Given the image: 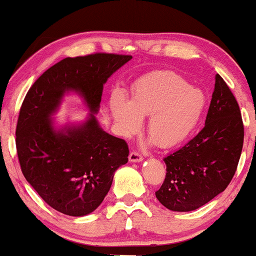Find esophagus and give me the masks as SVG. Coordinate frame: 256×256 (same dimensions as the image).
Returning <instances> with one entry per match:
<instances>
[{"label":"esophagus","mask_w":256,"mask_h":256,"mask_svg":"<svg viewBox=\"0 0 256 256\" xmlns=\"http://www.w3.org/2000/svg\"><path fill=\"white\" fill-rule=\"evenodd\" d=\"M129 160H130V162H134V163H138V162H142L143 157L141 154L132 152H130V155H129Z\"/></svg>","instance_id":"34e87169"}]
</instances>
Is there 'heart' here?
Returning <instances> with one entry per match:
<instances>
[{
    "label": "heart",
    "mask_w": 256,
    "mask_h": 256,
    "mask_svg": "<svg viewBox=\"0 0 256 256\" xmlns=\"http://www.w3.org/2000/svg\"><path fill=\"white\" fill-rule=\"evenodd\" d=\"M206 106L205 93L172 72L140 80L132 87L129 100L121 92H115L110 101L112 116L122 135L136 134L141 118L149 116L146 132L162 148L184 142L198 127Z\"/></svg>",
    "instance_id": "heart-1"
}]
</instances>
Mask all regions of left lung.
Returning a JSON list of instances; mask_svg holds the SVG:
<instances>
[{
  "instance_id": "obj_1",
  "label": "left lung",
  "mask_w": 256,
  "mask_h": 256,
  "mask_svg": "<svg viewBox=\"0 0 256 256\" xmlns=\"http://www.w3.org/2000/svg\"><path fill=\"white\" fill-rule=\"evenodd\" d=\"M244 144L239 104L216 74L214 90L198 135L164 158L166 174L156 198L174 212L194 211L225 190L236 174Z\"/></svg>"
}]
</instances>
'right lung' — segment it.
Listing matches in <instances>:
<instances>
[{
    "mask_svg": "<svg viewBox=\"0 0 256 256\" xmlns=\"http://www.w3.org/2000/svg\"><path fill=\"white\" fill-rule=\"evenodd\" d=\"M130 59L112 54L65 58L34 82L23 101L16 128L20 169L56 211L92 213L110 191L115 171L128 162L127 143L104 132L96 114L104 85ZM70 92L78 94L90 113L82 122L59 126L52 116Z\"/></svg>",
    "mask_w": 256,
    "mask_h": 256,
    "instance_id": "obj_1",
    "label": "right lung"
}]
</instances>
